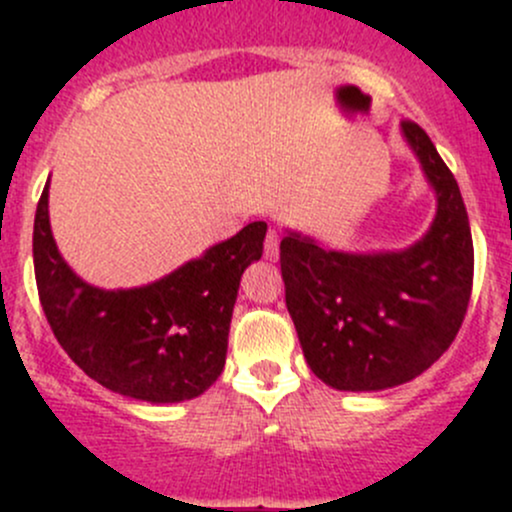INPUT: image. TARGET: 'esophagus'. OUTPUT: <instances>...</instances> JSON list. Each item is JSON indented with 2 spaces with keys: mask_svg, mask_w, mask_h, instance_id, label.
Segmentation results:
<instances>
[{
  "mask_svg": "<svg viewBox=\"0 0 512 512\" xmlns=\"http://www.w3.org/2000/svg\"><path fill=\"white\" fill-rule=\"evenodd\" d=\"M277 255H280V235H277V230H270L265 237V257L277 260Z\"/></svg>",
  "mask_w": 512,
  "mask_h": 512,
  "instance_id": "34e87169",
  "label": "esophagus"
}]
</instances>
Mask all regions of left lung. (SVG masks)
<instances>
[{"mask_svg": "<svg viewBox=\"0 0 512 512\" xmlns=\"http://www.w3.org/2000/svg\"><path fill=\"white\" fill-rule=\"evenodd\" d=\"M438 198L431 230L401 252L324 250L287 232L285 302L309 369L339 391L406 384L451 347L473 287V237L456 178L428 133L401 123Z\"/></svg>", "mask_w": 512, "mask_h": 512, "instance_id": "obj_1", "label": "left lung"}]
</instances>
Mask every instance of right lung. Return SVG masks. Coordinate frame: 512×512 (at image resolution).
<instances>
[{
    "label": "right lung",
    "instance_id": "right-lung-1",
    "mask_svg": "<svg viewBox=\"0 0 512 512\" xmlns=\"http://www.w3.org/2000/svg\"><path fill=\"white\" fill-rule=\"evenodd\" d=\"M257 220L153 285L98 289L71 272L49 225V185L34 218L39 302L56 342L86 376L121 396L175 404L223 374L240 277L262 257Z\"/></svg>",
    "mask_w": 512,
    "mask_h": 512
}]
</instances>
